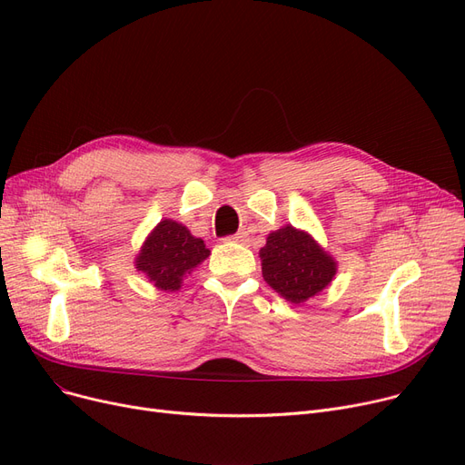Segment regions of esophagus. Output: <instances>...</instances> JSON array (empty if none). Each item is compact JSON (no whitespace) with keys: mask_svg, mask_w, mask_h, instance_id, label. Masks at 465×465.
Listing matches in <instances>:
<instances>
[{"mask_svg":"<svg viewBox=\"0 0 465 465\" xmlns=\"http://www.w3.org/2000/svg\"><path fill=\"white\" fill-rule=\"evenodd\" d=\"M227 240H232V242H248V232L246 231H240L236 234L229 236Z\"/></svg>","mask_w":465,"mask_h":465,"instance_id":"1","label":"esophagus"}]
</instances>
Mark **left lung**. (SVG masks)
I'll return each mask as SVG.
<instances>
[{
    "mask_svg": "<svg viewBox=\"0 0 465 465\" xmlns=\"http://www.w3.org/2000/svg\"><path fill=\"white\" fill-rule=\"evenodd\" d=\"M259 257L265 282L295 305L322 292L338 271V263L317 240L292 225L271 232Z\"/></svg>",
    "mask_w": 465,
    "mask_h": 465,
    "instance_id": "obj_1",
    "label": "left lung"
}]
</instances>
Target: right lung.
I'll return each instance as SVG.
<instances>
[{
	"mask_svg": "<svg viewBox=\"0 0 465 465\" xmlns=\"http://www.w3.org/2000/svg\"><path fill=\"white\" fill-rule=\"evenodd\" d=\"M210 250L202 238L173 219H162L154 231L148 234L144 244L135 257L137 271L162 292H175L183 284V276L191 274Z\"/></svg>",
	"mask_w": 465,
	"mask_h": 465,
	"instance_id": "add662e5",
	"label": "right lung"
}]
</instances>
